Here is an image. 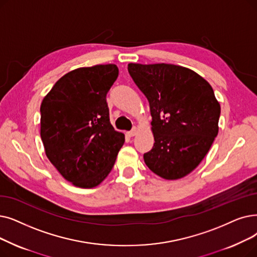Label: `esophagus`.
<instances>
[{"mask_svg": "<svg viewBox=\"0 0 257 257\" xmlns=\"http://www.w3.org/2000/svg\"><path fill=\"white\" fill-rule=\"evenodd\" d=\"M137 132H138V129H137L136 127H133L132 130H130V131L127 133V135H128V137L132 138V137H135V136L137 135Z\"/></svg>", "mask_w": 257, "mask_h": 257, "instance_id": "34e87169", "label": "esophagus"}]
</instances>
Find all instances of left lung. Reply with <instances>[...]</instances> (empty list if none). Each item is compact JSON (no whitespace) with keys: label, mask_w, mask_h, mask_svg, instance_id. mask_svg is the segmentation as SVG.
<instances>
[{"label":"left lung","mask_w":257,"mask_h":257,"mask_svg":"<svg viewBox=\"0 0 257 257\" xmlns=\"http://www.w3.org/2000/svg\"><path fill=\"white\" fill-rule=\"evenodd\" d=\"M131 77L146 95L154 145L144 154L148 168L166 180L193 171L218 133L220 106L210 84L172 64H129Z\"/></svg>","instance_id":"left-lung-1"}]
</instances>
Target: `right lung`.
I'll list each match as a JSON object with an SVG mask.
<instances>
[{"label": "right lung", "instance_id": "add662e5", "mask_svg": "<svg viewBox=\"0 0 257 257\" xmlns=\"http://www.w3.org/2000/svg\"><path fill=\"white\" fill-rule=\"evenodd\" d=\"M113 64L66 73L41 105V139L49 161L76 187L101 184L125 142L110 122L107 93L116 81Z\"/></svg>", "mask_w": 257, "mask_h": 257}]
</instances>
